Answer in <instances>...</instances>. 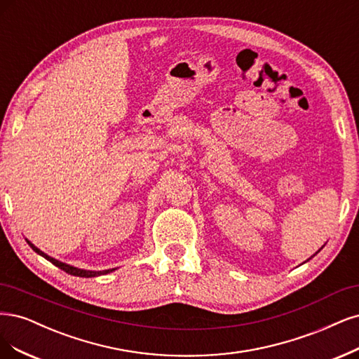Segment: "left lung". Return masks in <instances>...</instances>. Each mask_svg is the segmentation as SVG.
Here are the masks:
<instances>
[{
    "label": "left lung",
    "instance_id": "obj_1",
    "mask_svg": "<svg viewBox=\"0 0 359 359\" xmlns=\"http://www.w3.org/2000/svg\"><path fill=\"white\" fill-rule=\"evenodd\" d=\"M312 257H313V255H312ZM309 259H311V258H309Z\"/></svg>",
    "mask_w": 359,
    "mask_h": 359
}]
</instances>
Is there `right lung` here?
I'll return each instance as SVG.
<instances>
[{
  "label": "right lung",
  "instance_id": "right-lung-1",
  "mask_svg": "<svg viewBox=\"0 0 359 359\" xmlns=\"http://www.w3.org/2000/svg\"><path fill=\"white\" fill-rule=\"evenodd\" d=\"M27 242L29 243V246H31V248H32L36 254L41 255V257H44L46 259H48V262L53 263L56 267L62 269V270L67 271V273H69V275H72V276H80V278H96V276H101V275L111 273V271H114V270H116V269H108V270H100V271H96V270H84V269L74 267V266H71V264H67V263H62V262H59V259H56V258H53V257H50V255H47L46 252H43L41 250L36 248V246H35L32 242H29L28 239H27Z\"/></svg>",
  "mask_w": 359,
  "mask_h": 359
}]
</instances>
